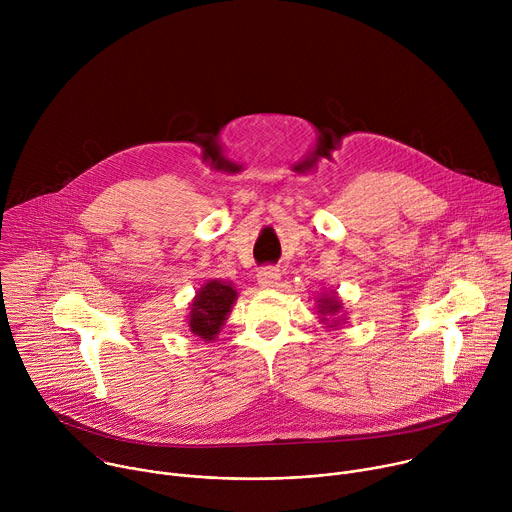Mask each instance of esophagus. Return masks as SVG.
I'll return each mask as SVG.
<instances>
[{"mask_svg":"<svg viewBox=\"0 0 512 512\" xmlns=\"http://www.w3.org/2000/svg\"><path fill=\"white\" fill-rule=\"evenodd\" d=\"M279 279H281V273L275 267H261L257 271V283L261 287H277Z\"/></svg>","mask_w":512,"mask_h":512,"instance_id":"1","label":"esophagus"}]
</instances>
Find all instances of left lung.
Here are the masks:
<instances>
[{
    "label": "left lung",
    "instance_id": "1",
    "mask_svg": "<svg viewBox=\"0 0 512 512\" xmlns=\"http://www.w3.org/2000/svg\"><path fill=\"white\" fill-rule=\"evenodd\" d=\"M340 312H342V304H340V300L334 296V291H332V294H324V296L318 300V314H320V320H322L324 324L330 322L328 328H336L340 322H344V318L338 316Z\"/></svg>",
    "mask_w": 512,
    "mask_h": 512
}]
</instances>
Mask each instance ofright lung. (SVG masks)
I'll use <instances>...</instances> for the list:
<instances>
[{
  "instance_id": "right-lung-1",
  "label": "right lung",
  "mask_w": 512,
  "mask_h": 512,
  "mask_svg": "<svg viewBox=\"0 0 512 512\" xmlns=\"http://www.w3.org/2000/svg\"><path fill=\"white\" fill-rule=\"evenodd\" d=\"M235 300L237 289H233L231 283L218 279L204 283L190 304V332L202 340H214L216 334L221 332Z\"/></svg>"
}]
</instances>
